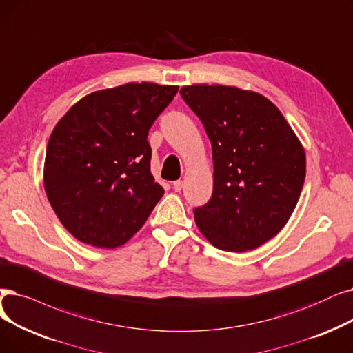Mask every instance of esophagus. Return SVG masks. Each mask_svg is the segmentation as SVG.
<instances>
[{"mask_svg":"<svg viewBox=\"0 0 353 353\" xmlns=\"http://www.w3.org/2000/svg\"><path fill=\"white\" fill-rule=\"evenodd\" d=\"M173 189H174L176 192H180V190L183 189V181H181V180L173 181Z\"/></svg>","mask_w":353,"mask_h":353,"instance_id":"1","label":"esophagus"}]
</instances>
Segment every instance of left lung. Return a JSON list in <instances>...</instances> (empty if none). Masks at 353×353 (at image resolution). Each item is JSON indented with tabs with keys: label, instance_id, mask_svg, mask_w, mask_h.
<instances>
[{
	"label": "left lung",
	"instance_id": "obj_1",
	"mask_svg": "<svg viewBox=\"0 0 353 353\" xmlns=\"http://www.w3.org/2000/svg\"><path fill=\"white\" fill-rule=\"evenodd\" d=\"M212 144L213 192L193 209L208 241L222 251L255 250L277 235L304 185L305 156L271 101L222 85L180 89Z\"/></svg>",
	"mask_w": 353,
	"mask_h": 353
}]
</instances>
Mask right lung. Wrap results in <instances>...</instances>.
I'll use <instances>...</instances> for the list:
<instances>
[{"label":"right lung","mask_w":353,"mask_h":353,"mask_svg":"<svg viewBox=\"0 0 353 353\" xmlns=\"http://www.w3.org/2000/svg\"><path fill=\"white\" fill-rule=\"evenodd\" d=\"M177 90L150 82L98 90L57 122L46 150L44 189L76 239L115 248L144 225L164 193L150 172L147 137Z\"/></svg>","instance_id":"right-lung-1"}]
</instances>
